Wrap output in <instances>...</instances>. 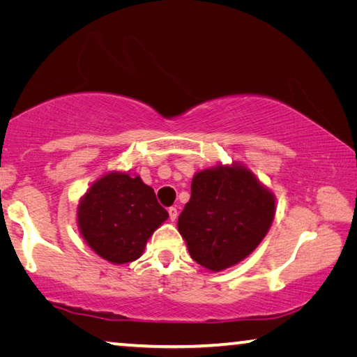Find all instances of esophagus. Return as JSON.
Here are the masks:
<instances>
[{"instance_id": "esophagus-1", "label": "esophagus", "mask_w": 357, "mask_h": 357, "mask_svg": "<svg viewBox=\"0 0 357 357\" xmlns=\"http://www.w3.org/2000/svg\"><path fill=\"white\" fill-rule=\"evenodd\" d=\"M168 215H170V220L174 222V220H176V217H178V209L174 206L168 208Z\"/></svg>"}]
</instances>
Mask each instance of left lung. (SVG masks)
<instances>
[{
    "label": "left lung",
    "mask_w": 357,
    "mask_h": 357,
    "mask_svg": "<svg viewBox=\"0 0 357 357\" xmlns=\"http://www.w3.org/2000/svg\"><path fill=\"white\" fill-rule=\"evenodd\" d=\"M274 211V195L252 172L215 167L193 176L178 229L198 264L222 271L257 249L273 223Z\"/></svg>",
    "instance_id": "8db88e82"
}]
</instances>
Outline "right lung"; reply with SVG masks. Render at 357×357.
<instances>
[{
	"label": "right lung",
	"instance_id": "obj_1",
	"mask_svg": "<svg viewBox=\"0 0 357 357\" xmlns=\"http://www.w3.org/2000/svg\"><path fill=\"white\" fill-rule=\"evenodd\" d=\"M168 213L154 190L128 173H110L89 187L78 204V227L88 245L114 264L140 258Z\"/></svg>",
	"mask_w": 357,
	"mask_h": 357
}]
</instances>
